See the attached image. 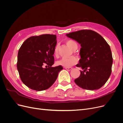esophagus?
Listing matches in <instances>:
<instances>
[{
	"instance_id": "esophagus-1",
	"label": "esophagus",
	"mask_w": 123,
	"mask_h": 123,
	"mask_svg": "<svg viewBox=\"0 0 123 123\" xmlns=\"http://www.w3.org/2000/svg\"><path fill=\"white\" fill-rule=\"evenodd\" d=\"M65 69L68 71H71L72 70V68H71V67H65Z\"/></svg>"
}]
</instances>
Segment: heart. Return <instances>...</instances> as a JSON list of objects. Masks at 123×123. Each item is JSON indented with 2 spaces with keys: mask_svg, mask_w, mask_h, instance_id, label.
Listing matches in <instances>:
<instances>
[{
  "mask_svg": "<svg viewBox=\"0 0 123 123\" xmlns=\"http://www.w3.org/2000/svg\"><path fill=\"white\" fill-rule=\"evenodd\" d=\"M66 44L71 49L73 50L76 46H77V43L74 42L73 40H68L66 42ZM58 52V46L56 45L54 48V53L55 56H57ZM78 59L77 58L74 56L70 57H64L59 59L56 62V64L59 66H62L65 67H70L74 65L77 64Z\"/></svg>",
  "mask_w": 123,
  "mask_h": 123,
  "instance_id": "obj_1",
  "label": "heart"
}]
</instances>
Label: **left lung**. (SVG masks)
<instances>
[{
	"label": "left lung",
	"instance_id": "obj_1",
	"mask_svg": "<svg viewBox=\"0 0 123 123\" xmlns=\"http://www.w3.org/2000/svg\"><path fill=\"white\" fill-rule=\"evenodd\" d=\"M80 44V58L76 66L80 74L75 84L86 90H97L104 85L111 73L113 58L110 47L98 33L83 30L67 34Z\"/></svg>",
	"mask_w": 123,
	"mask_h": 123
}]
</instances>
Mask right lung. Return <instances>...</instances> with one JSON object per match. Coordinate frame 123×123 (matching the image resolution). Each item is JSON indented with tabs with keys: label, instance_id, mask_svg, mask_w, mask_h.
I'll return each mask as SVG.
<instances>
[{
	"label": "right lung",
	"instance_id": "obj_1",
	"mask_svg": "<svg viewBox=\"0 0 123 123\" xmlns=\"http://www.w3.org/2000/svg\"><path fill=\"white\" fill-rule=\"evenodd\" d=\"M57 43L55 35L44 34L26 39L18 51L17 68L20 79L28 87L36 91L49 88L63 69L54 64V51ZM46 64L48 68L43 67Z\"/></svg>",
	"mask_w": 123,
	"mask_h": 123
}]
</instances>
